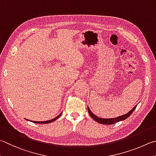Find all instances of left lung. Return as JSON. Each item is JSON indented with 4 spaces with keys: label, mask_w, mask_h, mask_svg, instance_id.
Listing matches in <instances>:
<instances>
[{
    "label": "left lung",
    "mask_w": 156,
    "mask_h": 156,
    "mask_svg": "<svg viewBox=\"0 0 156 156\" xmlns=\"http://www.w3.org/2000/svg\"><path fill=\"white\" fill-rule=\"evenodd\" d=\"M136 106H137V105H136L135 107H133V109H132V110H131L128 113L125 114L122 116L116 117V118H113V119L99 118V117H98L96 115H94V114L90 111V108L88 107V113L90 114V116L94 120V121H96L97 122H99V123L103 124V125H113L114 123H116V122L123 121V120H125L126 119H127L128 117H129L131 114L133 113V112L135 110V109L136 108Z\"/></svg>",
    "instance_id": "1"
}]
</instances>
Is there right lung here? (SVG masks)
I'll use <instances>...</instances> for the list:
<instances>
[{
	"mask_svg": "<svg viewBox=\"0 0 156 156\" xmlns=\"http://www.w3.org/2000/svg\"><path fill=\"white\" fill-rule=\"evenodd\" d=\"M62 115V113H60V114H59L58 116H57V117H55V118L53 119H51V120H49V121H30V120H28V121H31V122H34V123H39V124H46V123H50V122H53L54 121H55L56 119H57L59 118V117Z\"/></svg>",
	"mask_w": 156,
	"mask_h": 156,
	"instance_id": "right-lung-1",
	"label": "right lung"
}]
</instances>
